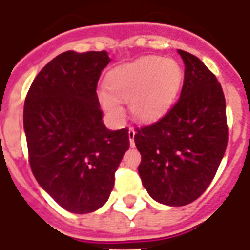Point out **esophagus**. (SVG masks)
<instances>
[{
	"instance_id": "esophagus-1",
	"label": "esophagus",
	"mask_w": 250,
	"mask_h": 250,
	"mask_svg": "<svg viewBox=\"0 0 250 250\" xmlns=\"http://www.w3.org/2000/svg\"><path fill=\"white\" fill-rule=\"evenodd\" d=\"M135 133H136V131H135V129L129 128L128 137H129V144H131V146H133V145H135V141H133V139H135Z\"/></svg>"
}]
</instances>
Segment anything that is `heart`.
<instances>
[{"instance_id":"heart-1","label":"heart","mask_w":250,"mask_h":250,"mask_svg":"<svg viewBox=\"0 0 250 250\" xmlns=\"http://www.w3.org/2000/svg\"><path fill=\"white\" fill-rule=\"evenodd\" d=\"M183 71L176 61L144 57L119 66L107 76L110 91L98 90L102 107L114 119L123 118L119 101H129V110L139 121H153L170 109L182 85Z\"/></svg>"}]
</instances>
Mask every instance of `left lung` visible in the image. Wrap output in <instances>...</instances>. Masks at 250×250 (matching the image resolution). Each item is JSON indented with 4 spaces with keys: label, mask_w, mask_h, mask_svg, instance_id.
<instances>
[{
    "label": "left lung",
    "mask_w": 250,
    "mask_h": 250,
    "mask_svg": "<svg viewBox=\"0 0 250 250\" xmlns=\"http://www.w3.org/2000/svg\"><path fill=\"white\" fill-rule=\"evenodd\" d=\"M178 53L186 66L180 98L160 121L135 133L143 186L167 206L188 205L205 192L229 140L221 84L197 57Z\"/></svg>",
    "instance_id": "1"
}]
</instances>
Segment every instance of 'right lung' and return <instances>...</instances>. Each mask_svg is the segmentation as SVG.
I'll use <instances>...</instances> for the list:
<instances>
[{"label":"right lung","mask_w":250,"mask_h":250,"mask_svg":"<svg viewBox=\"0 0 250 250\" xmlns=\"http://www.w3.org/2000/svg\"><path fill=\"white\" fill-rule=\"evenodd\" d=\"M107 52H64L33 80L23 125L29 165L41 188L70 213L96 211L109 200L129 148L128 129L106 128L97 97Z\"/></svg>","instance_id":"add662e5"}]
</instances>
